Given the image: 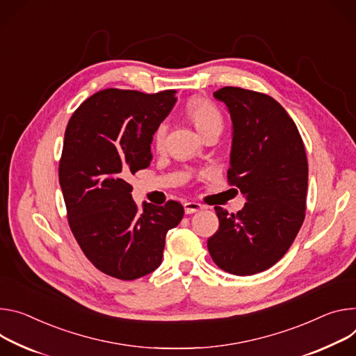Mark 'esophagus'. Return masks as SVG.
<instances>
[{"label": "esophagus", "instance_id": "obj_1", "mask_svg": "<svg viewBox=\"0 0 356 356\" xmlns=\"http://www.w3.org/2000/svg\"><path fill=\"white\" fill-rule=\"evenodd\" d=\"M183 207H184V213H186V214L197 213V211H200V210L204 209L200 203H196V202H186V203L183 204Z\"/></svg>", "mask_w": 356, "mask_h": 356}]
</instances>
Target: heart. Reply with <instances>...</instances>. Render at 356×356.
Segmentation results:
<instances>
[{
  "label": "heart",
  "instance_id": "b5f03b06",
  "mask_svg": "<svg viewBox=\"0 0 356 356\" xmlns=\"http://www.w3.org/2000/svg\"><path fill=\"white\" fill-rule=\"evenodd\" d=\"M187 113L191 119V122L195 123L197 131L202 135H206L211 131H220L222 129V115L218 111V108L207 101V99H195L191 101L187 105ZM169 131V124L168 122H160L154 132H153V138H152V143L153 147L160 152L163 150L165 143H166V135Z\"/></svg>",
  "mask_w": 356,
  "mask_h": 356
}]
</instances>
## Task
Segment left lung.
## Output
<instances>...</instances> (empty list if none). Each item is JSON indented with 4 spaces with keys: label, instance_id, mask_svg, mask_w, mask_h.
<instances>
[{
    "label": "left lung",
    "instance_id": "8db88e82",
    "mask_svg": "<svg viewBox=\"0 0 356 356\" xmlns=\"http://www.w3.org/2000/svg\"><path fill=\"white\" fill-rule=\"evenodd\" d=\"M213 95L233 120L227 180L247 203L236 214L214 207L220 225L207 248L221 270L252 275L281 260L304 222L305 147L297 124L271 96L234 86Z\"/></svg>",
    "mask_w": 356,
    "mask_h": 356
}]
</instances>
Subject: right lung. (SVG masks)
<instances>
[{"instance_id":"add662e5","label":"right lung","mask_w":356,"mask_h":356,"mask_svg":"<svg viewBox=\"0 0 356 356\" xmlns=\"http://www.w3.org/2000/svg\"><path fill=\"white\" fill-rule=\"evenodd\" d=\"M176 90L143 93L109 88L71 116L59 160V184L71 232L88 260L106 275L132 281L154 271L165 240L184 209L132 199L131 175L146 169L156 126L172 111Z\"/></svg>"}]
</instances>
